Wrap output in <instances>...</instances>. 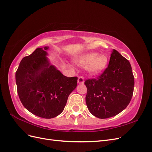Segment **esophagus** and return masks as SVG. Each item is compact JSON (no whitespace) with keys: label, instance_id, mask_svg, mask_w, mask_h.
<instances>
[{"label":"esophagus","instance_id":"1","mask_svg":"<svg viewBox=\"0 0 152 152\" xmlns=\"http://www.w3.org/2000/svg\"><path fill=\"white\" fill-rule=\"evenodd\" d=\"M77 82H78V84H84V77H82V76L79 77V78H78Z\"/></svg>","mask_w":152,"mask_h":152}]
</instances>
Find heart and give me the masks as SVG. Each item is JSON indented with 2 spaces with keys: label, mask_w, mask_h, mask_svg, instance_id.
Here are the masks:
<instances>
[{
  "label": "heart",
  "mask_w": 152,
  "mask_h": 152,
  "mask_svg": "<svg viewBox=\"0 0 152 152\" xmlns=\"http://www.w3.org/2000/svg\"><path fill=\"white\" fill-rule=\"evenodd\" d=\"M75 62L80 66H87V70L90 74L96 75L102 72L107 68L108 58L104 54L89 53L75 58Z\"/></svg>",
  "instance_id": "b5f03b06"
}]
</instances>
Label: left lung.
<instances>
[{
  "label": "left lung",
  "mask_w": 152,
  "mask_h": 152,
  "mask_svg": "<svg viewBox=\"0 0 152 152\" xmlns=\"http://www.w3.org/2000/svg\"><path fill=\"white\" fill-rule=\"evenodd\" d=\"M84 84L89 111L99 118H107L117 115L129 104L134 78L129 61L113 49L104 72L96 79L86 80Z\"/></svg>",
  "instance_id": "8db88e82"
}]
</instances>
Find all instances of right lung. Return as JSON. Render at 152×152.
<instances>
[{
  "mask_svg": "<svg viewBox=\"0 0 152 152\" xmlns=\"http://www.w3.org/2000/svg\"><path fill=\"white\" fill-rule=\"evenodd\" d=\"M49 47L37 48L21 61L16 72L18 94L23 105L36 116L52 118L61 113L77 77H67L51 65Z\"/></svg>",
  "mask_w": 152,
  "mask_h": 152,
  "instance_id": "obj_1",
  "label": "right lung"
}]
</instances>
